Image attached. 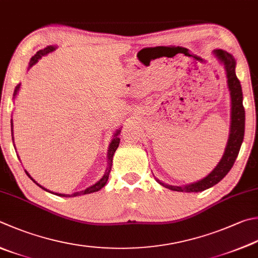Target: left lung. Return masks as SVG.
<instances>
[{"mask_svg":"<svg viewBox=\"0 0 258 258\" xmlns=\"http://www.w3.org/2000/svg\"><path fill=\"white\" fill-rule=\"evenodd\" d=\"M215 56L220 64L225 67L227 85L230 93V103H231V112H230V131L229 138H228L227 146L223 153L220 162L217 166L209 173L206 177L199 179L197 182L188 183L185 185H171L166 184L158 178L155 177L157 183L164 187L172 189L176 192H186V193H198L202 192L207 188H210L213 185L219 183L221 179L226 176L228 172L230 171L232 165L239 154L242 140H244L245 134V109L242 105V91L239 80L236 75V59L234 56L226 50L215 49L212 50Z\"/></svg>","mask_w":258,"mask_h":258,"instance_id":"obj_1","label":"left lung"}]
</instances>
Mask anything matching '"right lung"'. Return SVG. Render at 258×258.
I'll return each instance as SVG.
<instances>
[{"label": "right lung", "mask_w": 258, "mask_h": 258, "mask_svg": "<svg viewBox=\"0 0 258 258\" xmlns=\"http://www.w3.org/2000/svg\"><path fill=\"white\" fill-rule=\"evenodd\" d=\"M56 48H57L56 46H47L46 48H43V49L37 51L36 55L31 57L30 62H29V66H28V71H29V69H31V67H32L33 65H35L36 62H37L39 59H40V58H41L42 56H46L47 53H49V52L53 51V50L56 49ZM20 85H21V84H18V85L16 86V90H14V93H13V100L17 98L18 92H19V90H20ZM11 133H12V140L14 142V138H13V121H12V119H11ZM120 133H121V127H120L119 129H116V130H115V133L113 134V138H112V140H111V143H110V145H109V148H108V166H106L105 173L103 174V176H102V177L99 179L98 182H95V183L93 184V185H91V186H89V187H86L85 189H82V191L74 192L73 194H64V193H56V192H51V191H49V189H47L46 187H43L42 185H40V184L37 183V182L35 181V179H33V178L31 177V175L29 174L27 171H24V172H26V174L28 175V176L32 179V182H33V183H36L39 187H41L42 189H45V191L49 192V193H52V194H55V196H58V197L73 198V197H80V196H84V194H90V193L98 192V191H100L101 188H103V187L105 186L106 182H108L109 174H110V172H111V167H112L113 155H114V153H115L116 148L119 147V144H120V138H119V135H120ZM13 145H14V144H13Z\"/></svg>", "instance_id": "right-lung-1"}]
</instances>
